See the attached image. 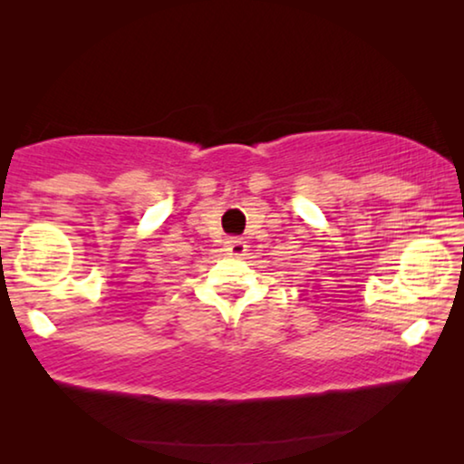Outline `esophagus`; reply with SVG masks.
Instances as JSON below:
<instances>
[{
    "label": "esophagus",
    "instance_id": "obj_1",
    "mask_svg": "<svg viewBox=\"0 0 464 464\" xmlns=\"http://www.w3.org/2000/svg\"><path fill=\"white\" fill-rule=\"evenodd\" d=\"M249 251V245L243 238H227L226 240V253L230 257H243Z\"/></svg>",
    "mask_w": 464,
    "mask_h": 464
}]
</instances>
